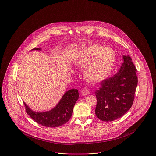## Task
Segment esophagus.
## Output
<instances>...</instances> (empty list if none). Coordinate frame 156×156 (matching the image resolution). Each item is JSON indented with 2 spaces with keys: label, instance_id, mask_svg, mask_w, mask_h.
<instances>
[{
  "label": "esophagus",
  "instance_id": "1",
  "mask_svg": "<svg viewBox=\"0 0 156 156\" xmlns=\"http://www.w3.org/2000/svg\"><path fill=\"white\" fill-rule=\"evenodd\" d=\"M81 94H82L84 95V96H87V95L89 94L90 92H89V90H88L87 89H86V88H84L83 90H82Z\"/></svg>",
  "mask_w": 156,
  "mask_h": 156
}]
</instances>
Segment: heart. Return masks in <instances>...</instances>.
I'll list each match as a JSON object with an SVG mask.
<instances>
[{
    "label": "heart",
    "mask_w": 156,
    "mask_h": 156,
    "mask_svg": "<svg viewBox=\"0 0 156 156\" xmlns=\"http://www.w3.org/2000/svg\"><path fill=\"white\" fill-rule=\"evenodd\" d=\"M115 61V54L109 47L93 44L82 47L77 52L74 63L84 67L83 76L89 83H100L112 72Z\"/></svg>",
    "instance_id": "b5f03b06"
}]
</instances>
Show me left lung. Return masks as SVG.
I'll return each mask as SVG.
<instances>
[{
    "label": "left lung",
    "mask_w": 156,
    "mask_h": 156,
    "mask_svg": "<svg viewBox=\"0 0 156 156\" xmlns=\"http://www.w3.org/2000/svg\"><path fill=\"white\" fill-rule=\"evenodd\" d=\"M118 73L102 82L95 92V114L103 121H113L122 116L132 106L138 83L136 69L129 55H123Z\"/></svg>",
    "instance_id": "obj_1"
}]
</instances>
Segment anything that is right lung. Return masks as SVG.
Listing matches in <instances>:
<instances>
[{"mask_svg": "<svg viewBox=\"0 0 156 156\" xmlns=\"http://www.w3.org/2000/svg\"><path fill=\"white\" fill-rule=\"evenodd\" d=\"M32 50H41L34 48ZM79 99V92L72 89L66 92L57 105L52 109L45 112H35L23 102L26 112L36 122L44 126L55 128L69 121L73 113V108Z\"/></svg>", "mask_w": 156, "mask_h": 156, "instance_id": "right-lung-1", "label": "right lung"}]
</instances>
